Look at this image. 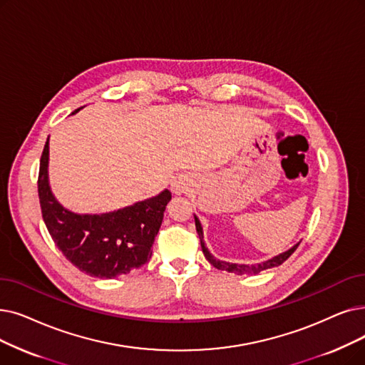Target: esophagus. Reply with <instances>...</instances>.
Here are the masks:
<instances>
[{
  "mask_svg": "<svg viewBox=\"0 0 365 365\" xmlns=\"http://www.w3.org/2000/svg\"><path fill=\"white\" fill-rule=\"evenodd\" d=\"M170 187H171V191L174 192V194H182L183 191H185V187H186V183H185V180L183 179H174V180H171V185H170Z\"/></svg>",
  "mask_w": 365,
  "mask_h": 365,
  "instance_id": "1",
  "label": "esophagus"
}]
</instances>
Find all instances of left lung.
<instances>
[{"label":"left lung","instance_id":"left-lung-1","mask_svg":"<svg viewBox=\"0 0 365 365\" xmlns=\"http://www.w3.org/2000/svg\"><path fill=\"white\" fill-rule=\"evenodd\" d=\"M194 219H195V228H197V232H198V237H200V242H201V249H202V253L205 259H207L213 267H216L217 270H225L228 273H235V274H257L262 270H267V268H273V267H279L280 264H283L284 261H287L292 253L295 252V249L298 247L299 243H297L295 246H292L289 250L280 253V255L277 257H273L272 259L268 261H264L261 264H232V262H227V261H220V259H216L210 250L205 247V243H204V232H202V227H201V222L200 219L194 215Z\"/></svg>","mask_w":365,"mask_h":365}]
</instances>
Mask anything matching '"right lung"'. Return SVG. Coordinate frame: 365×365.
<instances>
[{"label":"right lung","mask_w":365,"mask_h":365,"mask_svg":"<svg viewBox=\"0 0 365 365\" xmlns=\"http://www.w3.org/2000/svg\"><path fill=\"white\" fill-rule=\"evenodd\" d=\"M38 198L47 231L64 257L92 277L113 279L128 274L150 259L152 245L171 192L164 189L152 198L100 215L71 212L51 189L47 138L40 161Z\"/></svg>","instance_id":"obj_1"}]
</instances>
